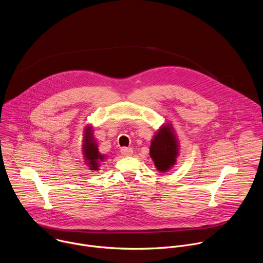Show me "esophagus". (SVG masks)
<instances>
[{"label":"esophagus","mask_w":263,"mask_h":263,"mask_svg":"<svg viewBox=\"0 0 263 263\" xmlns=\"http://www.w3.org/2000/svg\"><path fill=\"white\" fill-rule=\"evenodd\" d=\"M121 153L124 157H130L133 155V149L131 147H122Z\"/></svg>","instance_id":"1"}]
</instances>
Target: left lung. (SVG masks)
Returning <instances> with one entry per match:
<instances>
[{"mask_svg":"<svg viewBox=\"0 0 263 263\" xmlns=\"http://www.w3.org/2000/svg\"><path fill=\"white\" fill-rule=\"evenodd\" d=\"M149 147V155L159 172H168L176 164L179 155V142L170 123H165L155 133Z\"/></svg>","mask_w":263,"mask_h":263,"instance_id":"8db88e82","label":"left lung"}]
</instances>
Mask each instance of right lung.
Instances as JSON below:
<instances>
[{
  "label": "right lung",
  "instance_id": "right-lung-1",
  "mask_svg": "<svg viewBox=\"0 0 263 263\" xmlns=\"http://www.w3.org/2000/svg\"><path fill=\"white\" fill-rule=\"evenodd\" d=\"M83 132L84 137L82 144V153L85 163L90 170L98 171L100 163L106 159V156L101 155L98 151V144L93 135V127L91 125H87L85 126Z\"/></svg>",
  "mask_w": 263,
  "mask_h": 263
}]
</instances>
